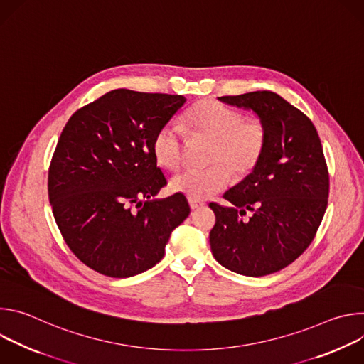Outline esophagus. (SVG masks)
I'll use <instances>...</instances> for the list:
<instances>
[{
	"mask_svg": "<svg viewBox=\"0 0 364 364\" xmlns=\"http://www.w3.org/2000/svg\"><path fill=\"white\" fill-rule=\"evenodd\" d=\"M188 204H190V207H191L193 210H196V209H198V207L204 205L203 201H200V200H193V198H188Z\"/></svg>",
	"mask_w": 364,
	"mask_h": 364,
	"instance_id": "34e87169",
	"label": "esophagus"
}]
</instances>
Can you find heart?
<instances>
[{
  "label": "heart",
  "instance_id": "1",
  "mask_svg": "<svg viewBox=\"0 0 364 364\" xmlns=\"http://www.w3.org/2000/svg\"><path fill=\"white\" fill-rule=\"evenodd\" d=\"M184 121L191 135H200L212 141L207 170H187L170 181L174 193L193 200H204L222 191L233 176L243 178L261 163L268 129L261 119H246L240 111L229 108L218 100H201L191 107ZM183 135L180 129L167 122L152 138V155L157 164L176 171L183 164Z\"/></svg>",
  "mask_w": 364,
  "mask_h": 364
}]
</instances>
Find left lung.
<instances>
[{"instance_id":"1","label":"left lung","mask_w":364,"mask_h":364,"mask_svg":"<svg viewBox=\"0 0 364 364\" xmlns=\"http://www.w3.org/2000/svg\"><path fill=\"white\" fill-rule=\"evenodd\" d=\"M219 100L253 111L268 129V142L257 167L225 193L233 205L210 203L212 253L236 274L265 277L302 255L324 218L330 178L321 141L309 118L274 92ZM246 210L252 212L249 220L242 219Z\"/></svg>"}]
</instances>
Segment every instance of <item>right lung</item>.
<instances>
[{"label":"right lung","mask_w":364,"mask_h":364,"mask_svg":"<svg viewBox=\"0 0 364 364\" xmlns=\"http://www.w3.org/2000/svg\"><path fill=\"white\" fill-rule=\"evenodd\" d=\"M184 103L181 95L115 89L77 109L63 128L48 168V198L65 242L90 269L111 278L145 272L190 215L180 193L152 198L167 184L152 155L154 134Z\"/></svg>","instance_id":"1"}]
</instances>
